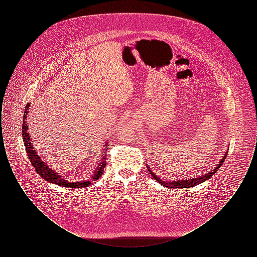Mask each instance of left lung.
<instances>
[{"label":"left lung","mask_w":257,"mask_h":257,"mask_svg":"<svg viewBox=\"0 0 257 257\" xmlns=\"http://www.w3.org/2000/svg\"><path fill=\"white\" fill-rule=\"evenodd\" d=\"M226 155H227V153H225V156H224L222 159H220V163L218 164V166H217L213 171H211V172H209V173L205 174V175H202L201 177H197V178H194V179H189V180L186 179V180H178V181L166 182V181L162 180L158 176H156V175L151 171V170L148 168V166H147V170L150 172L151 176H152L156 181H158L161 185H163V186H165V187L173 188V189H176V188H190V187H193V186H196V185H198V184L202 183V182H204L205 180L209 179L210 177H212V176L216 173V171L220 169V167H221V165L223 164L224 159L226 158Z\"/></svg>","instance_id":"1"}]
</instances>
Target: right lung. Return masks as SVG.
Masks as SVG:
<instances>
[{
  "label": "right lung",
  "instance_id": "right-lung-1",
  "mask_svg": "<svg viewBox=\"0 0 257 257\" xmlns=\"http://www.w3.org/2000/svg\"><path fill=\"white\" fill-rule=\"evenodd\" d=\"M30 109V103H28L26 105V109H25L24 115H23V124H22V137H23V142H24L25 147H26V151L28 153L29 159L31 161V164L33 166V168L36 170L37 173L46 181H49L50 183L57 184L61 187H68V188H82V187H87L89 186L91 182L90 181H85V182H68L67 180L62 179L61 176L59 175V173L52 171L51 168H49L47 165L44 164V162L40 159V156L37 155V152L35 150L36 147L33 146V143L31 142V136L28 132V124H27V114L29 112ZM105 150H107L106 148L108 147V145L104 144ZM101 163L100 166L97 167L96 171L92 177V179L97 180L98 178L102 175L103 173V169L106 165V154L105 155H101Z\"/></svg>",
  "mask_w": 257,
  "mask_h": 257
}]
</instances>
